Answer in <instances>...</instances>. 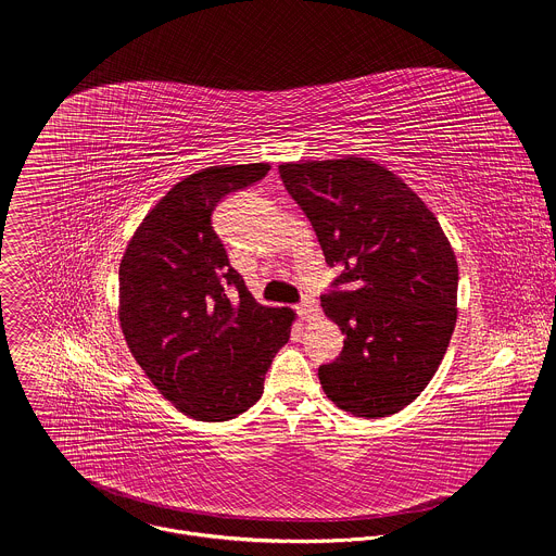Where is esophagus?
<instances>
[{"label":"esophagus","instance_id":"esophagus-1","mask_svg":"<svg viewBox=\"0 0 556 556\" xmlns=\"http://www.w3.org/2000/svg\"><path fill=\"white\" fill-rule=\"evenodd\" d=\"M296 312H299L301 319H309V316L314 314V301L305 299L303 303H299V305H296Z\"/></svg>","mask_w":556,"mask_h":556}]
</instances>
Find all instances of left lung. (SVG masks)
Instances as JSON below:
<instances>
[{
  "mask_svg": "<svg viewBox=\"0 0 556 556\" xmlns=\"http://www.w3.org/2000/svg\"><path fill=\"white\" fill-rule=\"evenodd\" d=\"M279 176L341 273L321 296L345 334L319 367L326 395L356 418L399 414L438 371L457 321V262L440 222L369 157L283 163Z\"/></svg>",
  "mask_w": 556,
  "mask_h": 556,
  "instance_id": "8db88e82",
  "label": "left lung"
}]
</instances>
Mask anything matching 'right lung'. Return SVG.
<instances>
[{
    "label": "right lung",
    "instance_id": "1",
    "mask_svg": "<svg viewBox=\"0 0 556 556\" xmlns=\"http://www.w3.org/2000/svg\"><path fill=\"white\" fill-rule=\"evenodd\" d=\"M270 172L266 163L206 167L144 215L118 270V321L136 363L182 414L232 420L264 393L294 309L255 301L213 230L217 202Z\"/></svg>",
    "mask_w": 556,
    "mask_h": 556
}]
</instances>
